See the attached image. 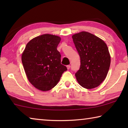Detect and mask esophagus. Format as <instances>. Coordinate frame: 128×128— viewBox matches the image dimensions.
I'll return each mask as SVG.
<instances>
[{
    "label": "esophagus",
    "mask_w": 128,
    "mask_h": 128,
    "mask_svg": "<svg viewBox=\"0 0 128 128\" xmlns=\"http://www.w3.org/2000/svg\"><path fill=\"white\" fill-rule=\"evenodd\" d=\"M70 65H68V66H66V68H67V69H70Z\"/></svg>",
    "instance_id": "34e87169"
}]
</instances>
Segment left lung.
Instances as JSON below:
<instances>
[{
	"label": "left lung",
	"instance_id": "1",
	"mask_svg": "<svg viewBox=\"0 0 128 128\" xmlns=\"http://www.w3.org/2000/svg\"><path fill=\"white\" fill-rule=\"evenodd\" d=\"M78 52L81 66L75 76L78 82L88 89L98 87L105 80L111 64V56L106 43L88 32L72 36Z\"/></svg>",
	"mask_w": 128,
	"mask_h": 128
}]
</instances>
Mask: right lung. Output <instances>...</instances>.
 <instances>
[{
	"mask_svg": "<svg viewBox=\"0 0 128 128\" xmlns=\"http://www.w3.org/2000/svg\"><path fill=\"white\" fill-rule=\"evenodd\" d=\"M59 36L45 34L27 43L21 56L29 81L37 89L46 92L55 87L67 70L61 64V55L57 47Z\"/></svg>",
	"mask_w": 128,
	"mask_h": 128,
	"instance_id": "right-lung-1",
	"label": "right lung"
}]
</instances>
